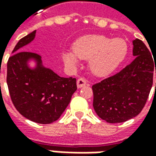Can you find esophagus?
Wrapping results in <instances>:
<instances>
[{
    "label": "esophagus",
    "mask_w": 156,
    "mask_h": 156,
    "mask_svg": "<svg viewBox=\"0 0 156 156\" xmlns=\"http://www.w3.org/2000/svg\"><path fill=\"white\" fill-rule=\"evenodd\" d=\"M86 84H87V81L83 78H78L77 80V87H78V88H83Z\"/></svg>",
    "instance_id": "esophagus-1"
}]
</instances>
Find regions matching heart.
I'll return each instance as SVG.
<instances>
[{"label": "heart", "mask_w": 156, "mask_h": 156, "mask_svg": "<svg viewBox=\"0 0 156 156\" xmlns=\"http://www.w3.org/2000/svg\"><path fill=\"white\" fill-rule=\"evenodd\" d=\"M128 53V44L122 38H110L105 35L82 37L73 44V48L62 53L64 63L75 68L79 59H88V68L96 76L110 74L124 62Z\"/></svg>", "instance_id": "1"}]
</instances>
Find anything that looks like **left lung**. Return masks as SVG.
<instances>
[{
	"label": "left lung",
	"instance_id": "1",
	"mask_svg": "<svg viewBox=\"0 0 156 156\" xmlns=\"http://www.w3.org/2000/svg\"><path fill=\"white\" fill-rule=\"evenodd\" d=\"M132 42L134 61L119 73L92 87L94 108L108 123H122L137 116L144 108L153 84L155 62L154 63L151 52L141 40L136 38Z\"/></svg>",
	"mask_w": 156,
	"mask_h": 156
}]
</instances>
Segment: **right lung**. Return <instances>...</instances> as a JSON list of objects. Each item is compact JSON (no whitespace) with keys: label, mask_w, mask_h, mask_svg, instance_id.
I'll return each instance as SVG.
<instances>
[{"label":"right lung","mask_w":156,"mask_h":156,"mask_svg":"<svg viewBox=\"0 0 156 156\" xmlns=\"http://www.w3.org/2000/svg\"><path fill=\"white\" fill-rule=\"evenodd\" d=\"M36 32L16 45L7 62L6 82L17 111L29 120L47 124L60 118L77 90V84L76 78H62L44 67L38 54L21 51L35 39Z\"/></svg>","instance_id":"right-lung-1"}]
</instances>
